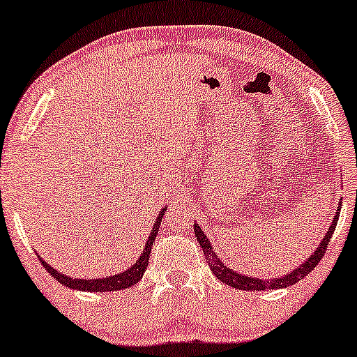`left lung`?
<instances>
[{
	"mask_svg": "<svg viewBox=\"0 0 357 357\" xmlns=\"http://www.w3.org/2000/svg\"><path fill=\"white\" fill-rule=\"evenodd\" d=\"M339 214H341V204L337 206L336 214H334L333 222H331L328 233L324 234L323 241L317 244L316 251L312 252V255L309 256L303 264H299L298 268H294L293 271L284 274V276H281V278L259 279V278L248 276V274H239L238 271H234V269L227 268V266L221 261V257L213 251L211 243H209V239L206 238V234L203 233V229H201L199 225H195V234H196L197 243H199L201 248H203V252L206 256V261H208L209 268H211V271L216 274V278L220 279L221 282H225V284L231 286V287H236V289H243V291L281 289V287H287V286L296 284V282L301 281L303 278H306L307 274L316 268L317 263L321 261V257L324 256L326 248H328L331 236H333L334 229H336Z\"/></svg>",
	"mask_w": 357,
	"mask_h": 357,
	"instance_id": "8db88e82",
	"label": "left lung"
}]
</instances>
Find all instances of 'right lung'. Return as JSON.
<instances>
[{
	"mask_svg": "<svg viewBox=\"0 0 357 357\" xmlns=\"http://www.w3.org/2000/svg\"><path fill=\"white\" fill-rule=\"evenodd\" d=\"M166 209H167V208H161V211H160V214H158V218H156V222H154V225H153L151 233H149L148 241H146V244H144L143 252H141V256L137 257L136 263L132 264V266H130V268H128L126 271H121V273H118V274H113V276H108V278L78 279V278H70V276H66V274L58 273L54 268H51V266H50L48 263H46V261H43L40 255H38V257H40L43 268L48 269V273H50L53 278H56V281L61 282L63 286L70 287V289L89 291V293H108V291L126 289V287L135 286L136 282L139 281L141 278H143L146 268H148L149 252H151L153 243H154V239H156L158 231H160L161 220H162V216H165Z\"/></svg>",
	"mask_w": 357,
	"mask_h": 357,
	"instance_id": "1",
	"label": "right lung"
}]
</instances>
